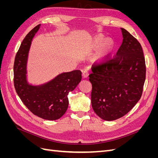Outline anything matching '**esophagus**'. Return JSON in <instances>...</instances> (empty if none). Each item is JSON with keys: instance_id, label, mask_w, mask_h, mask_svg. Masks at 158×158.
<instances>
[{"instance_id": "1", "label": "esophagus", "mask_w": 158, "mask_h": 158, "mask_svg": "<svg viewBox=\"0 0 158 158\" xmlns=\"http://www.w3.org/2000/svg\"><path fill=\"white\" fill-rule=\"evenodd\" d=\"M82 75L84 78H88L89 76V72L87 70H85L83 71L82 73Z\"/></svg>"}]
</instances>
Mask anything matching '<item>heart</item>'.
I'll list each match as a JSON object with an SVG mask.
<instances>
[{
	"instance_id": "1",
	"label": "heart",
	"mask_w": 158,
	"mask_h": 158,
	"mask_svg": "<svg viewBox=\"0 0 158 158\" xmlns=\"http://www.w3.org/2000/svg\"><path fill=\"white\" fill-rule=\"evenodd\" d=\"M104 41V38L102 36H99L96 38L95 40V43H96L97 45H101ZM113 47V43L111 40H107L104 43V49L106 51H108L111 50Z\"/></svg>"
}]
</instances>
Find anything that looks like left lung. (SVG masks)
I'll return each instance as SVG.
<instances>
[{"label": "left lung", "instance_id": "8db88e82", "mask_svg": "<svg viewBox=\"0 0 158 158\" xmlns=\"http://www.w3.org/2000/svg\"><path fill=\"white\" fill-rule=\"evenodd\" d=\"M121 30L123 40L117 54L94 63L89 75L92 108L106 121L115 120L131 111L142 96L146 80L142 46L130 33Z\"/></svg>", "mask_w": 158, "mask_h": 158}]
</instances>
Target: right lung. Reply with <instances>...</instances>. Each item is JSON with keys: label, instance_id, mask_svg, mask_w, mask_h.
Returning a JSON list of instances; mask_svg holds the SVG:
<instances>
[{"label": "right lung", "instance_id": "right-lung-1", "mask_svg": "<svg viewBox=\"0 0 158 158\" xmlns=\"http://www.w3.org/2000/svg\"><path fill=\"white\" fill-rule=\"evenodd\" d=\"M40 26L37 25L27 33L17 52L14 64V85L22 102L33 114L47 120H56L66 111L69 106L67 95L80 83L82 72L76 70L60 74L40 86L27 84V53L32 38Z\"/></svg>", "mask_w": 158, "mask_h": 158}]
</instances>
